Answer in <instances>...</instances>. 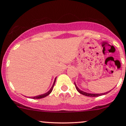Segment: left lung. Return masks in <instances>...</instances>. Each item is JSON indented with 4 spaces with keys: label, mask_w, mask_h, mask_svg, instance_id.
Masks as SVG:
<instances>
[{
    "label": "left lung",
    "mask_w": 126,
    "mask_h": 126,
    "mask_svg": "<svg viewBox=\"0 0 126 126\" xmlns=\"http://www.w3.org/2000/svg\"><path fill=\"white\" fill-rule=\"evenodd\" d=\"M75 87H76V89H77V91L79 92V93L83 95H85V96H90V97H95V96H101V95L106 94L108 93V92H106V93H103V94H89V93H86V92H83V91L80 90V89H79V88H78V86H76L75 83ZM109 92H110V91H109Z\"/></svg>",
    "instance_id": "left-lung-1"
}]
</instances>
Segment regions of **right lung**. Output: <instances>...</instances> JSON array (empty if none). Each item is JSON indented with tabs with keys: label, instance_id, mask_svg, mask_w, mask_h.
<instances>
[{
	"label": "right lung",
	"instance_id": "obj_1",
	"mask_svg": "<svg viewBox=\"0 0 126 126\" xmlns=\"http://www.w3.org/2000/svg\"><path fill=\"white\" fill-rule=\"evenodd\" d=\"M55 82H56V79H55L54 82V83H53V86H52V87L51 88V89H50V91H49L48 92H47V93L44 94H43V95H38V96H34V97H32V99H40V98H44V97H46V96H47V95H48L49 94H50V93H51V91H52V90H53V87H54V84H55Z\"/></svg>",
	"mask_w": 126,
	"mask_h": 126
}]
</instances>
